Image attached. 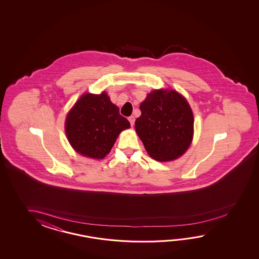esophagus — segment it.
Masks as SVG:
<instances>
[{
    "label": "esophagus",
    "instance_id": "esophagus-1",
    "mask_svg": "<svg viewBox=\"0 0 259 259\" xmlns=\"http://www.w3.org/2000/svg\"><path fill=\"white\" fill-rule=\"evenodd\" d=\"M128 121L131 123V126L133 127V125H134V122H135V117L134 116H132L128 117Z\"/></svg>",
    "mask_w": 259,
    "mask_h": 259
}]
</instances>
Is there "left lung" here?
<instances>
[{
    "instance_id": "left-lung-1",
    "label": "left lung",
    "mask_w": 259,
    "mask_h": 259,
    "mask_svg": "<svg viewBox=\"0 0 259 259\" xmlns=\"http://www.w3.org/2000/svg\"><path fill=\"white\" fill-rule=\"evenodd\" d=\"M135 130L151 157L171 161L182 156L192 143L193 116L186 99L169 90L154 91L140 105Z\"/></svg>"
}]
</instances>
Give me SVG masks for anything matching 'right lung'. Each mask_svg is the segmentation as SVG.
Here are the masks:
<instances>
[{"mask_svg":"<svg viewBox=\"0 0 259 259\" xmlns=\"http://www.w3.org/2000/svg\"><path fill=\"white\" fill-rule=\"evenodd\" d=\"M130 127L105 92L83 94L66 116L68 142L77 153L91 158H104L118 134Z\"/></svg>","mask_w":259,"mask_h":259,"instance_id":"right-lung-1","label":"right lung"}]
</instances>
